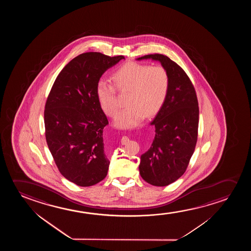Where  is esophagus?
Segmentation results:
<instances>
[{
    "label": "esophagus",
    "instance_id": "esophagus-1",
    "mask_svg": "<svg viewBox=\"0 0 251 251\" xmlns=\"http://www.w3.org/2000/svg\"><path fill=\"white\" fill-rule=\"evenodd\" d=\"M121 141H122V143H124H124H126L127 141H128V137H127V136H123Z\"/></svg>",
    "mask_w": 251,
    "mask_h": 251
}]
</instances>
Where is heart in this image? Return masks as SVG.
<instances>
[{
    "instance_id": "b5f03b06",
    "label": "heart",
    "mask_w": 251,
    "mask_h": 251,
    "mask_svg": "<svg viewBox=\"0 0 251 251\" xmlns=\"http://www.w3.org/2000/svg\"><path fill=\"white\" fill-rule=\"evenodd\" d=\"M112 83L101 79L97 85V98L108 117H115L120 103L117 90L127 93V106L121 111L115 124L119 127L136 126L145 117L153 116L161 109L168 95L170 76L162 66L127 62L112 75Z\"/></svg>"
}]
</instances>
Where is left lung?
I'll return each mask as SVG.
<instances>
[{"mask_svg":"<svg viewBox=\"0 0 251 251\" xmlns=\"http://www.w3.org/2000/svg\"><path fill=\"white\" fill-rule=\"evenodd\" d=\"M158 61L170 76L165 103L151 125L155 127L151 148L141 156L140 174L151 185L167 186L185 172L198 136L199 107L196 90L184 70L166 55L151 54L137 60Z\"/></svg>","mask_w":251,"mask_h":251,"instance_id":"8db88e82","label":"left lung"}]
</instances>
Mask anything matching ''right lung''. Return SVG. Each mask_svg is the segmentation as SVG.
Here are the masks:
<instances>
[{
    "mask_svg": "<svg viewBox=\"0 0 251 251\" xmlns=\"http://www.w3.org/2000/svg\"><path fill=\"white\" fill-rule=\"evenodd\" d=\"M124 59L100 52L76 56L56 77L45 103V138L55 165L66 179L81 187L106 176L103 129L109 124L97 98V85L107 69Z\"/></svg>",
    "mask_w": 251,
    "mask_h": 251,
    "instance_id": "1",
    "label": "right lung"
}]
</instances>
